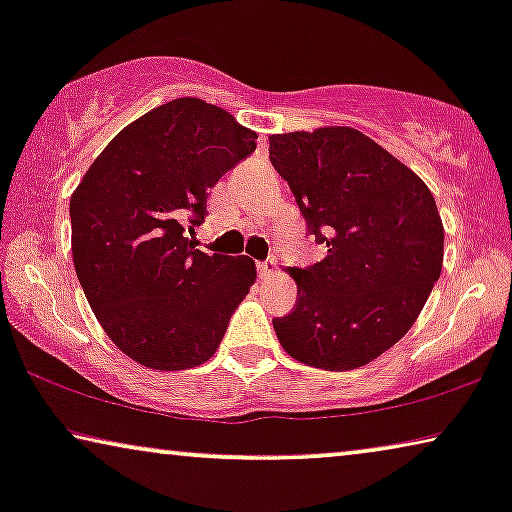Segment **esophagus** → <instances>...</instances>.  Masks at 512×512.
<instances>
[{
	"label": "esophagus",
	"instance_id": "obj_1",
	"mask_svg": "<svg viewBox=\"0 0 512 512\" xmlns=\"http://www.w3.org/2000/svg\"><path fill=\"white\" fill-rule=\"evenodd\" d=\"M256 270H258V277L268 279V277H272L277 272V261H275V258H270V261L256 263Z\"/></svg>",
	"mask_w": 512,
	"mask_h": 512
}]
</instances>
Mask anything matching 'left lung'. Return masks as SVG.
<instances>
[{
  "instance_id": "1",
  "label": "left lung",
  "mask_w": 512,
  "mask_h": 512,
  "mask_svg": "<svg viewBox=\"0 0 512 512\" xmlns=\"http://www.w3.org/2000/svg\"><path fill=\"white\" fill-rule=\"evenodd\" d=\"M270 163L289 181L324 261L291 268L293 312L272 319L289 356L354 370L394 347L443 268V221L410 167L354 128L270 137Z\"/></svg>"
}]
</instances>
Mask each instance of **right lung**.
<instances>
[{"mask_svg":"<svg viewBox=\"0 0 512 512\" xmlns=\"http://www.w3.org/2000/svg\"><path fill=\"white\" fill-rule=\"evenodd\" d=\"M256 149L226 109L179 97L111 139L69 200L76 277L104 333L153 370L205 363L256 282L247 256L186 237L209 188Z\"/></svg>","mask_w":512,"mask_h":512,"instance_id":"right-lung-1","label":"right lung"}]
</instances>
